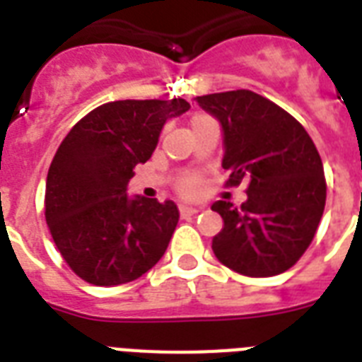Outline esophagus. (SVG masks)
<instances>
[{
  "label": "esophagus",
  "mask_w": 362,
  "mask_h": 362,
  "mask_svg": "<svg viewBox=\"0 0 362 362\" xmlns=\"http://www.w3.org/2000/svg\"><path fill=\"white\" fill-rule=\"evenodd\" d=\"M201 212V209H193V206H180V218H189V216H195Z\"/></svg>",
  "instance_id": "obj_1"
}]
</instances>
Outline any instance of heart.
Segmentation results:
<instances>
[{
    "mask_svg": "<svg viewBox=\"0 0 362 362\" xmlns=\"http://www.w3.org/2000/svg\"><path fill=\"white\" fill-rule=\"evenodd\" d=\"M178 192L187 199H197L199 195H203L204 192L203 178L197 175L184 176V178H180V182H178Z\"/></svg>",
    "mask_w": 362,
    "mask_h": 362,
    "instance_id": "obj_1",
    "label": "heart"
}]
</instances>
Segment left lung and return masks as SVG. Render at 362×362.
<instances>
[{"label": "left lung", "mask_w": 362, "mask_h": 362, "mask_svg": "<svg viewBox=\"0 0 362 362\" xmlns=\"http://www.w3.org/2000/svg\"><path fill=\"white\" fill-rule=\"evenodd\" d=\"M223 129L229 186L247 180L240 206L216 201L223 229L212 238L221 264L252 278L291 269L320 226L327 199L314 141L289 112L250 90L195 98Z\"/></svg>", "instance_id": "left-lung-1"}]
</instances>
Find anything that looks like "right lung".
I'll use <instances>...</instances> for the list:
<instances>
[{
    "instance_id": "add662e5",
    "label": "right lung",
    "mask_w": 362,
    "mask_h": 362,
    "mask_svg": "<svg viewBox=\"0 0 362 362\" xmlns=\"http://www.w3.org/2000/svg\"><path fill=\"white\" fill-rule=\"evenodd\" d=\"M186 99H125L93 109L67 133L47 176L45 218L71 270L93 286H120L152 269L178 223L173 201L129 197L133 169L146 163L165 122Z\"/></svg>"
}]
</instances>
